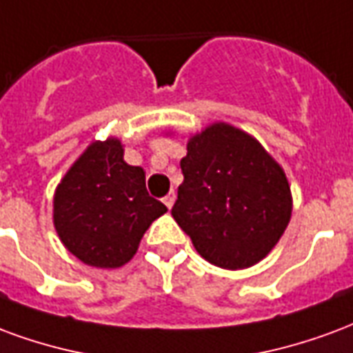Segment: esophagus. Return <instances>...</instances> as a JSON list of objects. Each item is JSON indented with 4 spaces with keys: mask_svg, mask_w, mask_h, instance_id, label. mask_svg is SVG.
<instances>
[{
    "mask_svg": "<svg viewBox=\"0 0 353 353\" xmlns=\"http://www.w3.org/2000/svg\"><path fill=\"white\" fill-rule=\"evenodd\" d=\"M174 199H176V195H174V192H169V194L163 197V203H165L167 208H171L174 205Z\"/></svg>",
    "mask_w": 353,
    "mask_h": 353,
    "instance_id": "obj_1",
    "label": "esophagus"
}]
</instances>
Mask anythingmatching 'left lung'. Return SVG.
I'll return each instance as SVG.
<instances>
[{"mask_svg": "<svg viewBox=\"0 0 353 353\" xmlns=\"http://www.w3.org/2000/svg\"><path fill=\"white\" fill-rule=\"evenodd\" d=\"M171 214L195 250L222 269H246L279 243L292 218L282 167L248 133L214 123L188 143Z\"/></svg>", "mask_w": 353, "mask_h": 353, "instance_id": "obj_1", "label": "left lung"}]
</instances>
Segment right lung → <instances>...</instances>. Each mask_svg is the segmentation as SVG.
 <instances>
[{"mask_svg": "<svg viewBox=\"0 0 353 353\" xmlns=\"http://www.w3.org/2000/svg\"><path fill=\"white\" fill-rule=\"evenodd\" d=\"M167 207L146 192L145 171L123 161L120 141L86 148L54 195V225L73 256L92 267L128 263Z\"/></svg>", "mask_w": 353, "mask_h": 353, "instance_id": "right-lung-1", "label": "right lung"}]
</instances>
